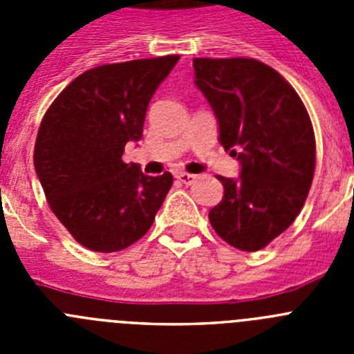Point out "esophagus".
Returning a JSON list of instances; mask_svg holds the SVG:
<instances>
[{
  "instance_id": "esophagus-1",
  "label": "esophagus",
  "mask_w": 354,
  "mask_h": 354,
  "mask_svg": "<svg viewBox=\"0 0 354 354\" xmlns=\"http://www.w3.org/2000/svg\"><path fill=\"white\" fill-rule=\"evenodd\" d=\"M177 179H179L183 184H187V186H189V184H193L196 180V175L186 174V171H180V174H177Z\"/></svg>"
}]
</instances>
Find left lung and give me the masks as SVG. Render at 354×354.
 I'll use <instances>...</instances> for the list:
<instances>
[{
  "mask_svg": "<svg viewBox=\"0 0 354 354\" xmlns=\"http://www.w3.org/2000/svg\"><path fill=\"white\" fill-rule=\"evenodd\" d=\"M195 84L211 104L220 142L241 162L239 179L218 175L223 198L209 211L216 234L243 252L268 246L305 204L315 136L296 90L253 58H195Z\"/></svg>",
  "mask_w": 354,
  "mask_h": 354,
  "instance_id": "obj_1",
  "label": "left lung"
}]
</instances>
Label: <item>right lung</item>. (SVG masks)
I'll use <instances>...</instances> for the list:
<instances>
[{
    "label": "right lung",
    "mask_w": 354,
    "mask_h": 354,
    "mask_svg": "<svg viewBox=\"0 0 354 354\" xmlns=\"http://www.w3.org/2000/svg\"><path fill=\"white\" fill-rule=\"evenodd\" d=\"M177 55L93 67L56 97L42 118L33 162L48 204L71 236L93 252L143 237L174 177H149L122 161L143 136L149 102Z\"/></svg>",
    "instance_id": "add662e5"
}]
</instances>
